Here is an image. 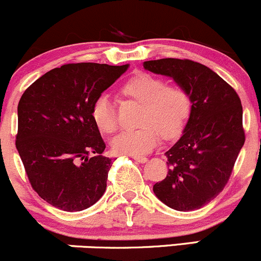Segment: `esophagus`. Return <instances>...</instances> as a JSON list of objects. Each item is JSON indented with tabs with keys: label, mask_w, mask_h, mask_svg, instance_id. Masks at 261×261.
<instances>
[{
	"label": "esophagus",
	"mask_w": 261,
	"mask_h": 261,
	"mask_svg": "<svg viewBox=\"0 0 261 261\" xmlns=\"http://www.w3.org/2000/svg\"><path fill=\"white\" fill-rule=\"evenodd\" d=\"M133 159L136 160V162L142 163V164H144V163L148 162V158H145V156H133Z\"/></svg>",
	"instance_id": "1"
}]
</instances>
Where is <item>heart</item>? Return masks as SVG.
Instances as JSON below:
<instances>
[{"mask_svg": "<svg viewBox=\"0 0 261 261\" xmlns=\"http://www.w3.org/2000/svg\"><path fill=\"white\" fill-rule=\"evenodd\" d=\"M121 93L142 105L139 124L134 130H124L112 139V149L118 154L142 156L159 144L160 134L170 139L185 128L192 111V97L184 86L168 84L163 77L139 72L128 79ZM91 117L102 133L117 129L115 107L106 96H99L92 105Z\"/></svg>", "mask_w": 261, "mask_h": 261, "instance_id": "1", "label": "heart"}]
</instances>
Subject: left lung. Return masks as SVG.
Segmentation results:
<instances>
[{
    "mask_svg": "<svg viewBox=\"0 0 261 261\" xmlns=\"http://www.w3.org/2000/svg\"><path fill=\"white\" fill-rule=\"evenodd\" d=\"M143 66L171 77L192 97L182 136L165 153L168 175L153 191L170 208L198 210L224 189L244 145L241 98L221 76L196 61L166 58Z\"/></svg>",
    "mask_w": 261,
    "mask_h": 261,
    "instance_id": "1",
    "label": "left lung"
}]
</instances>
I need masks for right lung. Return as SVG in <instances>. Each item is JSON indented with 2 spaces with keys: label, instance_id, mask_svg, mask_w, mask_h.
I'll list each match as a JSON object with an SVG mask.
<instances>
[{
  "label": "right lung",
  "instance_id": "add662e5",
  "mask_svg": "<svg viewBox=\"0 0 261 261\" xmlns=\"http://www.w3.org/2000/svg\"><path fill=\"white\" fill-rule=\"evenodd\" d=\"M128 66L66 64L40 76L20 97L17 150L33 190L51 206L77 212L106 191L113 160L102 155L106 144L91 110Z\"/></svg>",
  "mask_w": 261,
  "mask_h": 261
}]
</instances>
